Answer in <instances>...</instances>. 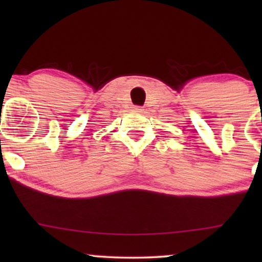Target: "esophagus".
<instances>
[{
	"mask_svg": "<svg viewBox=\"0 0 262 262\" xmlns=\"http://www.w3.org/2000/svg\"><path fill=\"white\" fill-rule=\"evenodd\" d=\"M133 108H134L135 112H143V107H140V106H134Z\"/></svg>",
	"mask_w": 262,
	"mask_h": 262,
	"instance_id": "esophagus-1",
	"label": "esophagus"
}]
</instances>
